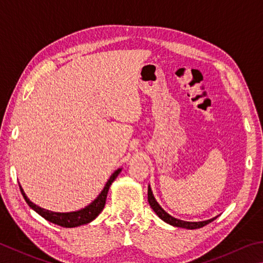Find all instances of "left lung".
<instances>
[{"label":"left lung","mask_w":263,"mask_h":263,"mask_svg":"<svg viewBox=\"0 0 263 263\" xmlns=\"http://www.w3.org/2000/svg\"><path fill=\"white\" fill-rule=\"evenodd\" d=\"M148 202H149V206L152 207L153 211L156 213L157 216L162 219V221H164L168 224H170V226H174L177 228H185V229H190V230H192V229H199L207 226V224L213 222L214 219L216 218V217H213L211 219H207V221H201V222H186V221H183V219L175 218L166 213L164 209L160 206L159 202L156 201V199L154 198V194H153L149 185H148Z\"/></svg>","instance_id":"left-lung-1"}]
</instances>
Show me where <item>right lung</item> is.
<instances>
[{
  "instance_id": "obj_1",
  "label": "right lung",
  "mask_w": 263,
  "mask_h": 263,
  "mask_svg": "<svg viewBox=\"0 0 263 263\" xmlns=\"http://www.w3.org/2000/svg\"><path fill=\"white\" fill-rule=\"evenodd\" d=\"M121 171H122V169L119 168L110 176V178L108 179L107 184L104 185V187L101 191V193L98 195V198L95 199L94 201L90 202L88 206H86L85 208L79 209V211H77V212L55 213V212L47 211V209H45V208L36 206L35 203H33L31 200L26 197V194H25V192H24V190L22 189L21 184H19V189H21V192L28 206H30L33 211H35L37 214L41 215L42 217L46 218L47 221L57 224V226H61L63 228H76V227L84 226V224L92 222L93 219L97 218L98 215L103 211L104 204H106V199H107L109 187H110L112 181L117 178V176L119 175Z\"/></svg>"
}]
</instances>
